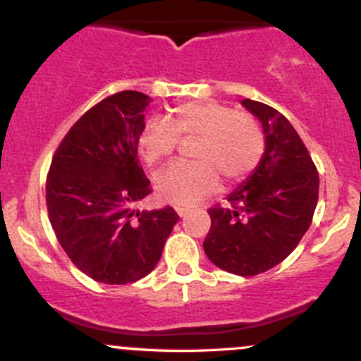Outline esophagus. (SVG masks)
Listing matches in <instances>:
<instances>
[{"mask_svg": "<svg viewBox=\"0 0 361 361\" xmlns=\"http://www.w3.org/2000/svg\"><path fill=\"white\" fill-rule=\"evenodd\" d=\"M188 211H190V209H188V207H185V206H178L176 207V213L180 214V216H185V214H187Z\"/></svg>", "mask_w": 361, "mask_h": 361, "instance_id": "obj_1", "label": "esophagus"}]
</instances>
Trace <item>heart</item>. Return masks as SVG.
Returning a JSON list of instances; mask_svg holds the SVG:
<instances>
[{"instance_id":"obj_1","label":"heart","mask_w":361,"mask_h":361,"mask_svg":"<svg viewBox=\"0 0 361 361\" xmlns=\"http://www.w3.org/2000/svg\"><path fill=\"white\" fill-rule=\"evenodd\" d=\"M190 150L194 164H176L155 180L164 202L190 206L214 194L220 185H239L260 166L265 154L262 123L248 111H238L214 99L180 104L169 123L150 120L137 136V148L148 166H159L176 154L180 140H195Z\"/></svg>"}]
</instances>
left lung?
<instances>
[{"label":"left lung","mask_w":361,"mask_h":361,"mask_svg":"<svg viewBox=\"0 0 361 361\" xmlns=\"http://www.w3.org/2000/svg\"><path fill=\"white\" fill-rule=\"evenodd\" d=\"M243 106L262 122L265 154L231 206L207 209L211 228L202 246L216 267L257 276L281 264L297 248L312 221L319 176L307 148L285 115L258 101Z\"/></svg>","instance_id":"8db88e82"}]
</instances>
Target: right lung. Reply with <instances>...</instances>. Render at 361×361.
<instances>
[{
	"mask_svg": "<svg viewBox=\"0 0 361 361\" xmlns=\"http://www.w3.org/2000/svg\"><path fill=\"white\" fill-rule=\"evenodd\" d=\"M148 103L136 90L104 97L73 123L47 174V211L57 241L83 274L106 285L150 274L180 220L171 206L136 209L152 192L137 160Z\"/></svg>",
	"mask_w": 361,
	"mask_h": 361,
	"instance_id": "right-lung-1",
	"label": "right lung"
}]
</instances>
